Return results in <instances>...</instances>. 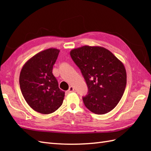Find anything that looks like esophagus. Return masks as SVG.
<instances>
[{
  "label": "esophagus",
  "instance_id": "34e87169",
  "mask_svg": "<svg viewBox=\"0 0 151 151\" xmlns=\"http://www.w3.org/2000/svg\"><path fill=\"white\" fill-rule=\"evenodd\" d=\"M74 90H75V89H74V88L73 87V86H70L68 90L67 91V93H70V92L74 91Z\"/></svg>",
  "mask_w": 151,
  "mask_h": 151
}]
</instances>
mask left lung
<instances>
[{
  "label": "left lung",
  "instance_id": "1",
  "mask_svg": "<svg viewBox=\"0 0 151 151\" xmlns=\"http://www.w3.org/2000/svg\"><path fill=\"white\" fill-rule=\"evenodd\" d=\"M70 55L88 85V94L83 97L86 107L96 114L111 111L126 88L127 72L123 62L100 46L75 48L70 50Z\"/></svg>",
  "mask_w": 151,
  "mask_h": 151
}]
</instances>
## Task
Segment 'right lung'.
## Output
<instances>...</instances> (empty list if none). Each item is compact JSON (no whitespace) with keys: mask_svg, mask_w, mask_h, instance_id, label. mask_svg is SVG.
I'll use <instances>...</instances> for the list:
<instances>
[{"mask_svg":"<svg viewBox=\"0 0 151 151\" xmlns=\"http://www.w3.org/2000/svg\"><path fill=\"white\" fill-rule=\"evenodd\" d=\"M60 50L50 48L35 54L22 66L19 84L27 104L38 113L50 114L63 103L65 92L52 74Z\"/></svg>","mask_w":151,"mask_h":151,"instance_id":"right-lung-1","label":"right lung"}]
</instances>
